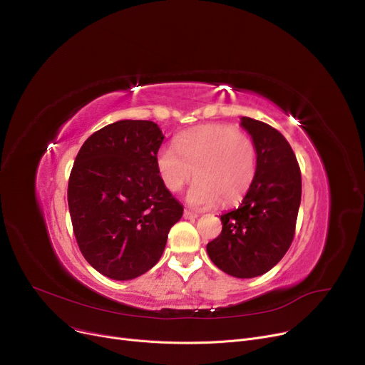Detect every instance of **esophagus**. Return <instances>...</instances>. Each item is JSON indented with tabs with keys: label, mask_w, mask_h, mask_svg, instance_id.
Wrapping results in <instances>:
<instances>
[{
	"label": "esophagus",
	"mask_w": 365,
	"mask_h": 365,
	"mask_svg": "<svg viewBox=\"0 0 365 365\" xmlns=\"http://www.w3.org/2000/svg\"><path fill=\"white\" fill-rule=\"evenodd\" d=\"M183 217L187 219V220H195V219L198 217V213L190 212V210H185V212H183Z\"/></svg>",
	"instance_id": "1"
}]
</instances>
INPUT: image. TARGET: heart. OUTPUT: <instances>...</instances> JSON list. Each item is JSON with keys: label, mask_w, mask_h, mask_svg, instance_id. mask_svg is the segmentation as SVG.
Wrapping results in <instances>:
<instances>
[{"label": "heart", "mask_w": 365, "mask_h": 365, "mask_svg": "<svg viewBox=\"0 0 365 365\" xmlns=\"http://www.w3.org/2000/svg\"><path fill=\"white\" fill-rule=\"evenodd\" d=\"M158 175L170 192H179L194 178L189 204L212 207L238 201L257 171V149L248 134L227 125H204L189 131L158 152Z\"/></svg>", "instance_id": "b5f03b06"}]
</instances>
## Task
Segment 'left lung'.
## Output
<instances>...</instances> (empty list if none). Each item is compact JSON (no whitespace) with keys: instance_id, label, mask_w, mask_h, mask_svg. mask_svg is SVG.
Instances as JSON below:
<instances>
[{"instance_id":"1","label":"left lung","mask_w":365,"mask_h":365,"mask_svg":"<svg viewBox=\"0 0 365 365\" xmlns=\"http://www.w3.org/2000/svg\"><path fill=\"white\" fill-rule=\"evenodd\" d=\"M257 149L256 178L240 207L220 216L222 232L207 244L220 271L255 278L271 271L289 250L302 198V175L294 152L269 124L242 117Z\"/></svg>"}]
</instances>
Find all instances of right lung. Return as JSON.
Masks as SVG:
<instances>
[{
    "instance_id": "add662e5",
    "label": "right lung",
    "mask_w": 365,
    "mask_h": 365,
    "mask_svg": "<svg viewBox=\"0 0 365 365\" xmlns=\"http://www.w3.org/2000/svg\"><path fill=\"white\" fill-rule=\"evenodd\" d=\"M163 140L155 123L123 120L93 133L75 158L68 183L73 235L108 278L133 279L155 266L183 215L158 175Z\"/></svg>"
}]
</instances>
